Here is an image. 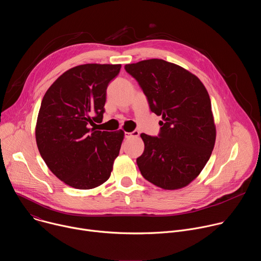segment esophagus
<instances>
[{
    "label": "esophagus",
    "instance_id": "1",
    "mask_svg": "<svg viewBox=\"0 0 261 261\" xmlns=\"http://www.w3.org/2000/svg\"><path fill=\"white\" fill-rule=\"evenodd\" d=\"M125 136L126 138H133V137H138L139 136V132L134 130L133 132H126L125 133Z\"/></svg>",
    "mask_w": 261,
    "mask_h": 261
}]
</instances>
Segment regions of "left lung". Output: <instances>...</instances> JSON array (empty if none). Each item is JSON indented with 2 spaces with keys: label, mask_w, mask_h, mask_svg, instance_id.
Instances as JSON below:
<instances>
[{
  "label": "left lung",
  "mask_w": 261,
  "mask_h": 261,
  "mask_svg": "<svg viewBox=\"0 0 261 261\" xmlns=\"http://www.w3.org/2000/svg\"><path fill=\"white\" fill-rule=\"evenodd\" d=\"M154 114L162 117L159 137L140 134L144 151L136 162L142 176L164 190L194 180L208 161L216 125L208 93L185 68L160 59L127 64Z\"/></svg>",
  "instance_id": "left-lung-1"
}]
</instances>
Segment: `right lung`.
<instances>
[{
  "instance_id": "1",
  "label": "right lung",
  "mask_w": 261,
  "mask_h": 261,
  "mask_svg": "<svg viewBox=\"0 0 261 261\" xmlns=\"http://www.w3.org/2000/svg\"><path fill=\"white\" fill-rule=\"evenodd\" d=\"M121 64H84L59 76L46 91L35 135L50 171L72 188L89 190L105 182L125 136L90 128L103 119L106 89Z\"/></svg>"
}]
</instances>
